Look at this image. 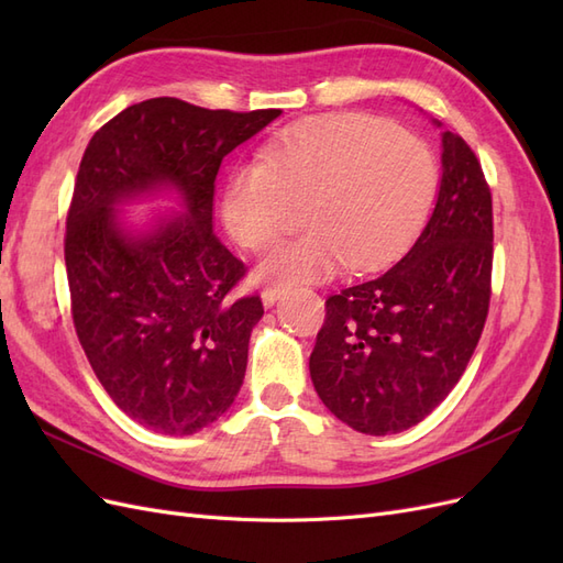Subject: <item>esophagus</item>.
Here are the masks:
<instances>
[{"label": "esophagus", "mask_w": 563, "mask_h": 563, "mask_svg": "<svg viewBox=\"0 0 563 563\" xmlns=\"http://www.w3.org/2000/svg\"><path fill=\"white\" fill-rule=\"evenodd\" d=\"M282 288H265V291L261 294V300H263V305L265 308H272V305H275L279 298H282Z\"/></svg>", "instance_id": "1"}]
</instances>
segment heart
<instances>
[{
  "mask_svg": "<svg viewBox=\"0 0 563 563\" xmlns=\"http://www.w3.org/2000/svg\"><path fill=\"white\" fill-rule=\"evenodd\" d=\"M437 164L418 135L366 114H331L284 131L261 164L234 166L225 190V228L236 244L263 251L277 242L291 207L310 232L272 251L255 279L296 286L389 263L411 244L430 213Z\"/></svg>",
  "mask_w": 563,
  "mask_h": 563,
  "instance_id": "1",
  "label": "heart"
}]
</instances>
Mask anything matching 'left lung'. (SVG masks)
Here are the masks:
<instances>
[{
  "instance_id": "1",
  "label": "left lung",
  "mask_w": 563,
  "mask_h": 563,
  "mask_svg": "<svg viewBox=\"0 0 563 563\" xmlns=\"http://www.w3.org/2000/svg\"><path fill=\"white\" fill-rule=\"evenodd\" d=\"M432 124L441 129L439 119ZM493 207L482 164L441 131L434 211L380 275L327 300L310 354L319 399L373 437L413 428L449 397L479 343L490 300Z\"/></svg>"
}]
</instances>
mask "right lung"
<instances>
[{
  "label": "right lung",
  "instance_id": "obj_1",
  "mask_svg": "<svg viewBox=\"0 0 563 563\" xmlns=\"http://www.w3.org/2000/svg\"><path fill=\"white\" fill-rule=\"evenodd\" d=\"M279 114L150 98L84 150L65 234L77 338L112 401L157 434L209 428L244 383L263 302L228 300L246 269L213 234V192L223 159ZM157 198L169 207L143 224L121 213Z\"/></svg>",
  "mask_w": 563,
  "mask_h": 563
}]
</instances>
